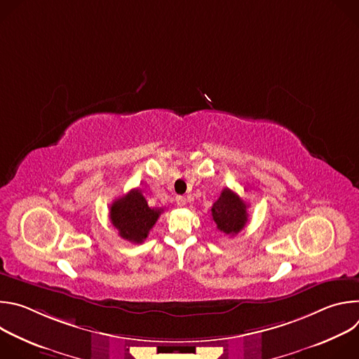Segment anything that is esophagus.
Masks as SVG:
<instances>
[{"mask_svg":"<svg viewBox=\"0 0 359 359\" xmlns=\"http://www.w3.org/2000/svg\"><path fill=\"white\" fill-rule=\"evenodd\" d=\"M176 203H177V206H180V208L186 206V197L184 196H177Z\"/></svg>","mask_w":359,"mask_h":359,"instance_id":"esophagus-1","label":"esophagus"}]
</instances>
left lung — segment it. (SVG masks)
Here are the masks:
<instances>
[{
    "instance_id": "obj_1",
    "label": "left lung",
    "mask_w": 359,
    "mask_h": 359,
    "mask_svg": "<svg viewBox=\"0 0 359 359\" xmlns=\"http://www.w3.org/2000/svg\"><path fill=\"white\" fill-rule=\"evenodd\" d=\"M212 217L217 226V230L222 233L230 236L238 234L248 220L247 204L240 198L238 194L226 187L223 189L220 197L213 203Z\"/></svg>"
}]
</instances>
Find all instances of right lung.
<instances>
[{
  "label": "right lung",
  "mask_w": 359,
  "mask_h": 359,
  "mask_svg": "<svg viewBox=\"0 0 359 359\" xmlns=\"http://www.w3.org/2000/svg\"><path fill=\"white\" fill-rule=\"evenodd\" d=\"M163 209H151L139 189H132L128 194L116 198L109 212L112 226L123 240L140 244L155 226Z\"/></svg>",
  "instance_id": "1"
}]
</instances>
